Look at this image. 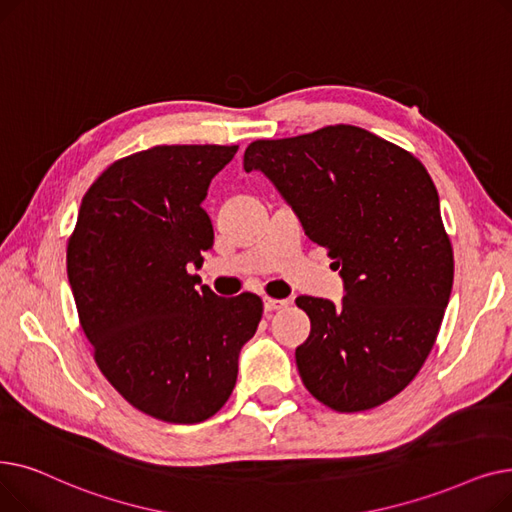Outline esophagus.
Here are the masks:
<instances>
[{"instance_id":"obj_1","label":"esophagus","mask_w":512,"mask_h":512,"mask_svg":"<svg viewBox=\"0 0 512 512\" xmlns=\"http://www.w3.org/2000/svg\"><path fill=\"white\" fill-rule=\"evenodd\" d=\"M289 302L287 300H275V298H264V310L266 312H275V310H281L285 308Z\"/></svg>"}]
</instances>
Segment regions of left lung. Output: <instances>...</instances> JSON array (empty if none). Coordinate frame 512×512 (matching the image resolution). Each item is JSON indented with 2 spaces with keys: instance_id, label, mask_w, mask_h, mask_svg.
<instances>
[{
  "instance_id": "8db88e82",
  "label": "left lung",
  "mask_w": 512,
  "mask_h": 512,
  "mask_svg": "<svg viewBox=\"0 0 512 512\" xmlns=\"http://www.w3.org/2000/svg\"><path fill=\"white\" fill-rule=\"evenodd\" d=\"M329 248L344 298L296 300L310 335L296 348L308 392L337 412L400 394L429 356L452 294L454 258L425 166L352 125L262 139L243 154Z\"/></svg>"
}]
</instances>
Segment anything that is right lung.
<instances>
[{
  "label": "right lung",
  "mask_w": 512,
  "mask_h": 512,
  "mask_svg": "<svg viewBox=\"0 0 512 512\" xmlns=\"http://www.w3.org/2000/svg\"><path fill=\"white\" fill-rule=\"evenodd\" d=\"M239 145H158L108 166L81 202L66 269L104 377L137 410L202 423L229 400L254 294L196 289L214 231L202 202Z\"/></svg>",
  "instance_id": "1"
}]
</instances>
